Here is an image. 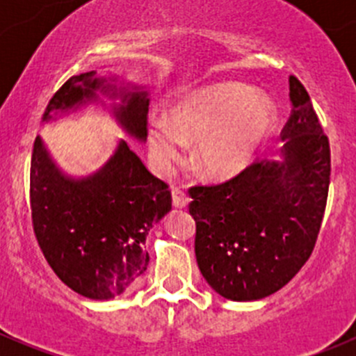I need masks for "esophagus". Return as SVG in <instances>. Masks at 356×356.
<instances>
[{
    "label": "esophagus",
    "instance_id": "obj_1",
    "mask_svg": "<svg viewBox=\"0 0 356 356\" xmlns=\"http://www.w3.org/2000/svg\"><path fill=\"white\" fill-rule=\"evenodd\" d=\"M172 201H174V207L177 208H186L189 204V196L184 191V188L181 186H174L172 188Z\"/></svg>",
    "mask_w": 356,
    "mask_h": 356
}]
</instances>
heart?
<instances>
[{
	"label": "heart",
	"mask_w": 356,
	"mask_h": 356,
	"mask_svg": "<svg viewBox=\"0 0 356 356\" xmlns=\"http://www.w3.org/2000/svg\"><path fill=\"white\" fill-rule=\"evenodd\" d=\"M170 118L149 120V148L161 168L182 156L186 141H198L196 168L208 179L229 181L248 170L272 134L275 110L243 84L203 89L177 103Z\"/></svg>",
	"instance_id": "1"
}]
</instances>
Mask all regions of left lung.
Returning <instances> with one entry per match:
<instances>
[{
  "label": "left lung",
  "mask_w": 356,
  "mask_h": 356,
  "mask_svg": "<svg viewBox=\"0 0 356 356\" xmlns=\"http://www.w3.org/2000/svg\"><path fill=\"white\" fill-rule=\"evenodd\" d=\"M284 163L254 160L220 184L189 188L195 253L208 284L232 301L286 286L317 243L331 181L329 138L305 86L289 77Z\"/></svg>",
  "instance_id": "1"
}]
</instances>
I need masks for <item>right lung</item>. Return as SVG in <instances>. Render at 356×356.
Wrapping results in <instances>:
<instances>
[{
    "instance_id": "right-lung-1",
    "label": "right lung",
    "mask_w": 356,
    "mask_h": 356,
    "mask_svg": "<svg viewBox=\"0 0 356 356\" xmlns=\"http://www.w3.org/2000/svg\"><path fill=\"white\" fill-rule=\"evenodd\" d=\"M96 72L70 77L49 99V111L95 98L103 81ZM127 98V96H125ZM117 110L125 131L139 139L148 132V98L136 92ZM172 208L167 182L155 177L127 143L108 163L82 181L63 177L35 138L31 160V217L46 261L75 293L110 300L134 284L148 267L143 250L148 231Z\"/></svg>"
}]
</instances>
